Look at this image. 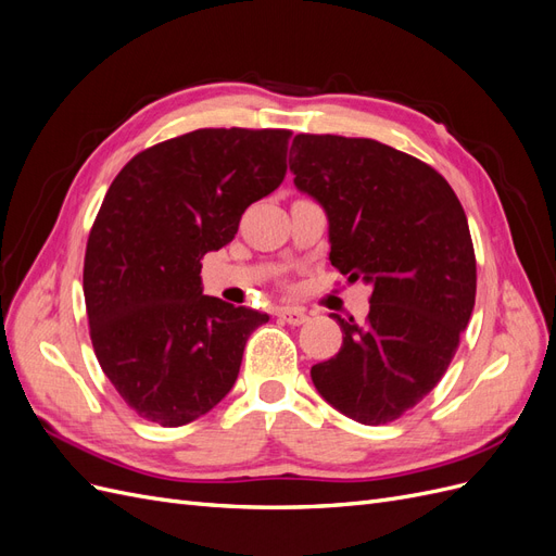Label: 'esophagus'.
Returning <instances> with one entry per match:
<instances>
[{"label": "esophagus", "mask_w": 556, "mask_h": 556, "mask_svg": "<svg viewBox=\"0 0 556 556\" xmlns=\"http://www.w3.org/2000/svg\"><path fill=\"white\" fill-rule=\"evenodd\" d=\"M278 317L282 319V323H288V325H292V327L304 325L306 319H308V315H306L304 311L294 308V306H282V308L278 311Z\"/></svg>", "instance_id": "obj_1"}]
</instances>
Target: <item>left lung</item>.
<instances>
[{"label": "left lung", "mask_w": 556, "mask_h": 556, "mask_svg": "<svg viewBox=\"0 0 556 556\" xmlns=\"http://www.w3.org/2000/svg\"><path fill=\"white\" fill-rule=\"evenodd\" d=\"M290 172L327 213L331 264L374 288L364 325L331 315L343 345L311 368L315 390L355 422H394L439 384L473 313L466 213L439 172L374 139L296 134Z\"/></svg>", "instance_id": "obj_1"}]
</instances>
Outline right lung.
Returning a JSON list of instances; mask_svg holds the SVG:
<instances>
[{
  "mask_svg": "<svg viewBox=\"0 0 556 556\" xmlns=\"http://www.w3.org/2000/svg\"><path fill=\"white\" fill-rule=\"evenodd\" d=\"M288 129H197L131 157L92 225L83 294L99 366L148 422L182 427L239 378L268 315L206 296L201 260L288 172Z\"/></svg>",
  "mask_w": 556,
  "mask_h": 556,
  "instance_id": "add662e5",
  "label": "right lung"
}]
</instances>
